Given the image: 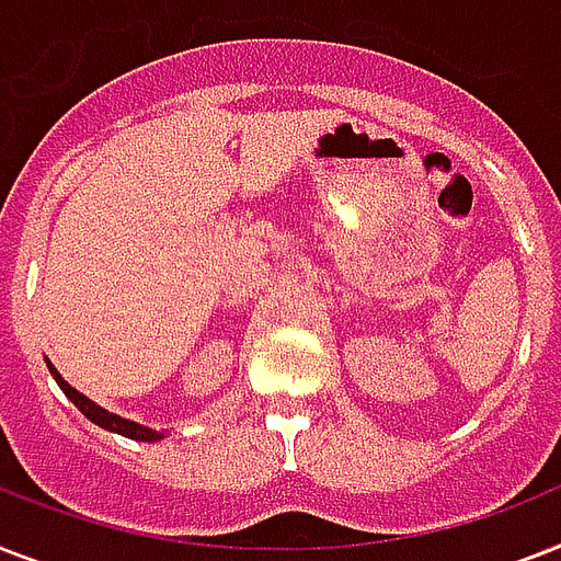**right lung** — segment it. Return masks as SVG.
Instances as JSON below:
<instances>
[{"label": "right lung", "instance_id": "add662e5", "mask_svg": "<svg viewBox=\"0 0 561 561\" xmlns=\"http://www.w3.org/2000/svg\"><path fill=\"white\" fill-rule=\"evenodd\" d=\"M45 363H48V371H51V377L57 380L59 389H62V394H66V398L71 400V403H75V407L80 409V412H83L91 423H98L100 430L117 432V435H123V438H131V440H147V444H154V440L167 438V432H158V430H152V426H144V423L129 421V417H121V414L98 407L94 400L85 398L83 391H77L75 386L68 383L66 377L59 375L57 368H54L51 359H45Z\"/></svg>", "mask_w": 561, "mask_h": 561}]
</instances>
